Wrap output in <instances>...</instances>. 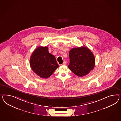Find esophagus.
I'll use <instances>...</instances> for the list:
<instances>
[{
    "instance_id": "1",
    "label": "esophagus",
    "mask_w": 121,
    "mask_h": 121,
    "mask_svg": "<svg viewBox=\"0 0 121 121\" xmlns=\"http://www.w3.org/2000/svg\"><path fill=\"white\" fill-rule=\"evenodd\" d=\"M66 64V62H65V61H64L63 62V64H62V65H65V64Z\"/></svg>"
}]
</instances>
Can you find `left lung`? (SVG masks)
I'll return each instance as SVG.
<instances>
[{
  "label": "left lung",
  "instance_id": "8db88e82",
  "mask_svg": "<svg viewBox=\"0 0 121 121\" xmlns=\"http://www.w3.org/2000/svg\"><path fill=\"white\" fill-rule=\"evenodd\" d=\"M68 67L75 75L82 77L87 75L94 68L95 57L86 47L71 49L69 52Z\"/></svg>",
  "mask_w": 121,
  "mask_h": 121
}]
</instances>
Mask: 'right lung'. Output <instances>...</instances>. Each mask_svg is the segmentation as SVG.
Returning <instances> with one entry per match:
<instances>
[{
	"label": "right lung",
	"mask_w": 121,
	"mask_h": 121,
	"mask_svg": "<svg viewBox=\"0 0 121 121\" xmlns=\"http://www.w3.org/2000/svg\"><path fill=\"white\" fill-rule=\"evenodd\" d=\"M30 65L34 72L43 78H49L59 67L55 57L49 53L48 48L41 46L32 54Z\"/></svg>",
	"instance_id": "obj_1"
}]
</instances>
